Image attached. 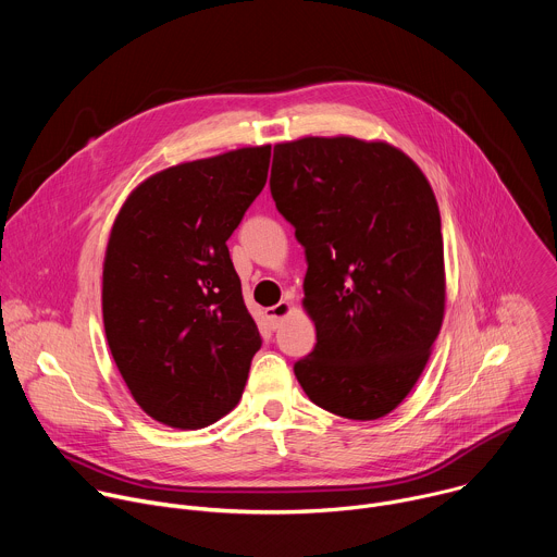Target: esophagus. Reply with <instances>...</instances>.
I'll return each mask as SVG.
<instances>
[{"label":"esophagus","mask_w":557,"mask_h":557,"mask_svg":"<svg viewBox=\"0 0 557 557\" xmlns=\"http://www.w3.org/2000/svg\"><path fill=\"white\" fill-rule=\"evenodd\" d=\"M293 312V306L288 304V301H280V304H275V306H271V308H267V320H269V326L273 329V331H277L280 326H282V322L286 320V317Z\"/></svg>","instance_id":"34e87169"}]
</instances>
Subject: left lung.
Returning <instances> with one entry per match:
<instances>
[{"label": "left lung", "mask_w": 557, "mask_h": 557, "mask_svg": "<svg viewBox=\"0 0 557 557\" xmlns=\"http://www.w3.org/2000/svg\"><path fill=\"white\" fill-rule=\"evenodd\" d=\"M271 194L306 249L314 350L295 363L308 399L376 421L423 374L445 314L438 202L385 140L304 136L273 149Z\"/></svg>", "instance_id": "8db88e82"}]
</instances>
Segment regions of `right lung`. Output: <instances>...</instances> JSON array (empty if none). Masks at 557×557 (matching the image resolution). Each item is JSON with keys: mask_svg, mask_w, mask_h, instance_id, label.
<instances>
[{"mask_svg": "<svg viewBox=\"0 0 557 557\" xmlns=\"http://www.w3.org/2000/svg\"><path fill=\"white\" fill-rule=\"evenodd\" d=\"M271 145L156 172L123 202L103 260V326L134 401L200 430L240 401L262 339L226 240L267 185Z\"/></svg>", "mask_w": 557, "mask_h": 557, "instance_id": "add662e5", "label": "right lung"}]
</instances>
